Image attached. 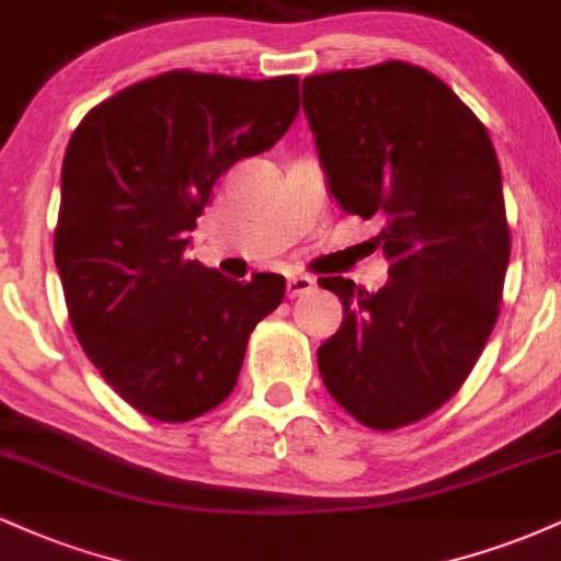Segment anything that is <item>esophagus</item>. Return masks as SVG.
Masks as SVG:
<instances>
[{
	"mask_svg": "<svg viewBox=\"0 0 561 561\" xmlns=\"http://www.w3.org/2000/svg\"><path fill=\"white\" fill-rule=\"evenodd\" d=\"M313 287H317V282H313L311 276H306V274H295V276H289V279H287V295H289V298H300V295L311 293Z\"/></svg>",
	"mask_w": 561,
	"mask_h": 561,
	"instance_id": "1",
	"label": "esophagus"
}]
</instances>
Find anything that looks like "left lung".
<instances>
[{"mask_svg": "<svg viewBox=\"0 0 561 561\" xmlns=\"http://www.w3.org/2000/svg\"><path fill=\"white\" fill-rule=\"evenodd\" d=\"M327 186L351 216L382 218L377 293L345 276L343 327L319 347L330 396L371 430L414 424L465 385L491 337L512 253L493 141L437 76L411 62L302 79Z\"/></svg>", "mask_w": 561, "mask_h": 561, "instance_id": "1", "label": "left lung"}]
</instances>
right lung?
<instances>
[{
	"instance_id": "1",
	"label": "right lung",
	"mask_w": 561,
	"mask_h": 561,
	"mask_svg": "<svg viewBox=\"0 0 561 561\" xmlns=\"http://www.w3.org/2000/svg\"><path fill=\"white\" fill-rule=\"evenodd\" d=\"M298 83L169 70L100 102L68 141L55 263L70 324L105 382L152 420L227 401L250 332L285 298V276L234 282L186 248L216 179L293 126Z\"/></svg>"
}]
</instances>
